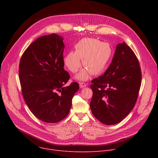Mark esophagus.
I'll return each mask as SVG.
<instances>
[{"mask_svg": "<svg viewBox=\"0 0 158 158\" xmlns=\"http://www.w3.org/2000/svg\"><path fill=\"white\" fill-rule=\"evenodd\" d=\"M79 86L81 88H83L86 86V85L84 83V82H79Z\"/></svg>", "mask_w": 158, "mask_h": 158, "instance_id": "obj_1", "label": "esophagus"}]
</instances>
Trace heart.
Here are the masks:
<instances>
[{
    "mask_svg": "<svg viewBox=\"0 0 158 158\" xmlns=\"http://www.w3.org/2000/svg\"><path fill=\"white\" fill-rule=\"evenodd\" d=\"M75 51L66 54L63 62L66 67L71 72L76 73L82 66L86 69H82L76 76L80 81H86L92 75H98L102 72L110 63L113 51L110 45L102 43L101 41L94 38L81 40L74 46Z\"/></svg>",
    "mask_w": 158,
    "mask_h": 158,
    "instance_id": "heart-1",
    "label": "heart"
}]
</instances>
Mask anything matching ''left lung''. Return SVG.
Here are the masks:
<instances>
[{
  "instance_id": "obj_1",
  "label": "left lung",
  "mask_w": 158,
  "mask_h": 158,
  "mask_svg": "<svg viewBox=\"0 0 158 158\" xmlns=\"http://www.w3.org/2000/svg\"><path fill=\"white\" fill-rule=\"evenodd\" d=\"M142 82L138 60L125 42L118 44L109 68L92 81L90 108L106 125H114L129 114L136 104Z\"/></svg>"
}]
</instances>
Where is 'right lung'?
<instances>
[{"label": "right lung", "mask_w": 158, "mask_h": 158, "mask_svg": "<svg viewBox=\"0 0 158 158\" xmlns=\"http://www.w3.org/2000/svg\"><path fill=\"white\" fill-rule=\"evenodd\" d=\"M62 36H42L23 52L19 64V79L24 101L40 120L57 123L69 113L72 98L79 88L64 70Z\"/></svg>", "instance_id": "1"}]
</instances>
